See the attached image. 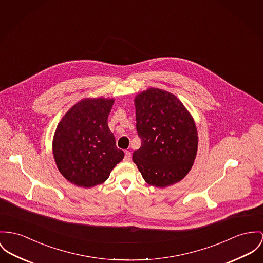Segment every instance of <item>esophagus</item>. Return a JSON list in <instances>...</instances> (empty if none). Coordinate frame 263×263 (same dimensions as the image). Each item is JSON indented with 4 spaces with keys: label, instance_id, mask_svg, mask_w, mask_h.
Here are the masks:
<instances>
[{
    "label": "esophagus",
    "instance_id": "34e87169",
    "mask_svg": "<svg viewBox=\"0 0 263 263\" xmlns=\"http://www.w3.org/2000/svg\"><path fill=\"white\" fill-rule=\"evenodd\" d=\"M124 160L126 162L130 161V160H131V152H130V151H125Z\"/></svg>",
    "mask_w": 263,
    "mask_h": 263
}]
</instances>
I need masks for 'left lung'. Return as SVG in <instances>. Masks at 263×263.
Wrapping results in <instances>:
<instances>
[{
    "mask_svg": "<svg viewBox=\"0 0 263 263\" xmlns=\"http://www.w3.org/2000/svg\"><path fill=\"white\" fill-rule=\"evenodd\" d=\"M141 147L133 161L148 184L164 188L182 180L196 157L195 123L173 94L151 88L135 98Z\"/></svg>",
    "mask_w": 263,
    "mask_h": 263,
    "instance_id": "1",
    "label": "left lung"
}]
</instances>
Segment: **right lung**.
<instances>
[{"label": "right lung", "instance_id": "right-lung-1", "mask_svg": "<svg viewBox=\"0 0 263 263\" xmlns=\"http://www.w3.org/2000/svg\"><path fill=\"white\" fill-rule=\"evenodd\" d=\"M113 99H85L63 117L53 140V153L61 174L84 188L106 181L124 157L108 127Z\"/></svg>", "mask_w": 263, "mask_h": 263}]
</instances>
